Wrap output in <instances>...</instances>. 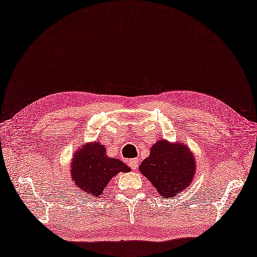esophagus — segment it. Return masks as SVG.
I'll return each mask as SVG.
<instances>
[{"label":"esophagus","mask_w":257,"mask_h":257,"mask_svg":"<svg viewBox=\"0 0 257 257\" xmlns=\"http://www.w3.org/2000/svg\"><path fill=\"white\" fill-rule=\"evenodd\" d=\"M138 166H139V159H138V158H137V159L129 160V167L132 168L133 170H137Z\"/></svg>","instance_id":"esophagus-1"}]
</instances>
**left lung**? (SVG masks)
Listing matches in <instances>:
<instances>
[{
    "mask_svg": "<svg viewBox=\"0 0 257 257\" xmlns=\"http://www.w3.org/2000/svg\"><path fill=\"white\" fill-rule=\"evenodd\" d=\"M141 173L159 191L161 198H172L187 189L193 180V155L183 145L159 140L152 146L148 158L141 162Z\"/></svg>",
    "mask_w": 257,
    "mask_h": 257,
    "instance_id": "obj_1",
    "label": "left lung"
}]
</instances>
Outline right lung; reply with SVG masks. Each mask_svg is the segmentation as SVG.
Masks as SVG:
<instances>
[{"instance_id":"add662e5","label":"right lung","mask_w":257,"mask_h":257,"mask_svg":"<svg viewBox=\"0 0 257 257\" xmlns=\"http://www.w3.org/2000/svg\"><path fill=\"white\" fill-rule=\"evenodd\" d=\"M122 161L106 155L105 146L90 144L75 154L72 161V179L79 191L88 196L101 195L110 179L118 172H129Z\"/></svg>"}]
</instances>
